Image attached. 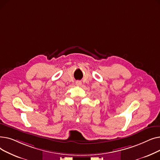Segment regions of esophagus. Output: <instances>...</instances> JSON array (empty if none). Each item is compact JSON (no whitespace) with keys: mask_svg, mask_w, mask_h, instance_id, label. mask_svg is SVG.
I'll return each instance as SVG.
<instances>
[{"mask_svg":"<svg viewBox=\"0 0 160 160\" xmlns=\"http://www.w3.org/2000/svg\"><path fill=\"white\" fill-rule=\"evenodd\" d=\"M76 85H77V86H80L82 85V82L78 80V81L76 82Z\"/></svg>","mask_w":160,"mask_h":160,"instance_id":"obj_1","label":"esophagus"}]
</instances>
